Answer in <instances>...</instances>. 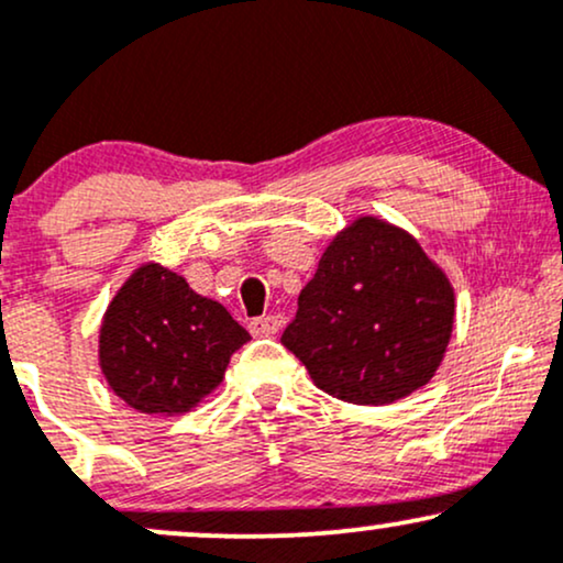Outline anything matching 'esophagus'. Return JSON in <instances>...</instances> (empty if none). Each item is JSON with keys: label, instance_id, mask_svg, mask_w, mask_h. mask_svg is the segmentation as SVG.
Returning a JSON list of instances; mask_svg holds the SVG:
<instances>
[{"label": "esophagus", "instance_id": "34e87169", "mask_svg": "<svg viewBox=\"0 0 563 563\" xmlns=\"http://www.w3.org/2000/svg\"><path fill=\"white\" fill-rule=\"evenodd\" d=\"M280 325H283L280 314H262V318L251 320L249 328L254 335H275L280 331Z\"/></svg>", "mask_w": 563, "mask_h": 563}]
</instances>
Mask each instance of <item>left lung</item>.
<instances>
[{
    "label": "left lung",
    "instance_id": "left-lung-1",
    "mask_svg": "<svg viewBox=\"0 0 563 563\" xmlns=\"http://www.w3.org/2000/svg\"><path fill=\"white\" fill-rule=\"evenodd\" d=\"M452 320V286L421 243L384 219L360 217L325 249L280 341L322 391L389 405L429 384Z\"/></svg>",
    "mask_w": 563,
    "mask_h": 563
}]
</instances>
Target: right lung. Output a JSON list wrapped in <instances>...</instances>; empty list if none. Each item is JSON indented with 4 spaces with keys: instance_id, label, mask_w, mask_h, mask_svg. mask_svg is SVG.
<instances>
[{
    "instance_id": "1",
    "label": "right lung",
    "mask_w": 563,
    "mask_h": 563,
    "mask_svg": "<svg viewBox=\"0 0 563 563\" xmlns=\"http://www.w3.org/2000/svg\"><path fill=\"white\" fill-rule=\"evenodd\" d=\"M251 335L183 275L142 264L119 288L100 325V367L129 407L156 416L192 410L222 384Z\"/></svg>"
}]
</instances>
